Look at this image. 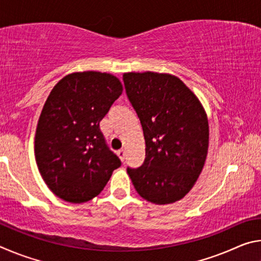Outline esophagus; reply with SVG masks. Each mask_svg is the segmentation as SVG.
I'll return each instance as SVG.
<instances>
[{"instance_id":"esophagus-1","label":"esophagus","mask_w":261,"mask_h":261,"mask_svg":"<svg viewBox=\"0 0 261 261\" xmlns=\"http://www.w3.org/2000/svg\"><path fill=\"white\" fill-rule=\"evenodd\" d=\"M117 155H118V158L121 159V161H124L125 160V152L123 151V149H120V151L117 152Z\"/></svg>"}]
</instances>
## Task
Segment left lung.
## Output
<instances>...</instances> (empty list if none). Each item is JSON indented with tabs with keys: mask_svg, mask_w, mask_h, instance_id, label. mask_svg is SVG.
<instances>
[{
	"mask_svg": "<svg viewBox=\"0 0 261 261\" xmlns=\"http://www.w3.org/2000/svg\"><path fill=\"white\" fill-rule=\"evenodd\" d=\"M125 92L143 127L145 161L127 174L140 197L175 202L192 189L208 151V121L199 100L167 73L123 74Z\"/></svg>",
	"mask_w": 261,
	"mask_h": 261,
	"instance_id": "left-lung-1",
	"label": "left lung"
}]
</instances>
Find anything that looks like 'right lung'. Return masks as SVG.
Segmentation results:
<instances>
[{
	"label": "right lung",
	"mask_w": 261,
	"mask_h": 261,
	"mask_svg": "<svg viewBox=\"0 0 261 261\" xmlns=\"http://www.w3.org/2000/svg\"><path fill=\"white\" fill-rule=\"evenodd\" d=\"M122 90L116 77L96 71L68 74L51 90L38 122L34 151L43 180L61 199L91 200L121 167L100 122Z\"/></svg>",
	"instance_id": "add662e5"
}]
</instances>
